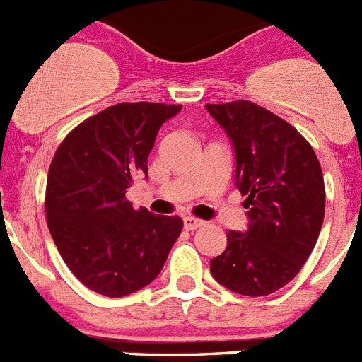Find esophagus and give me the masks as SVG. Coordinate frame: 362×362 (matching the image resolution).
Segmentation results:
<instances>
[{
  "label": "esophagus",
  "mask_w": 362,
  "mask_h": 362,
  "mask_svg": "<svg viewBox=\"0 0 362 362\" xmlns=\"http://www.w3.org/2000/svg\"><path fill=\"white\" fill-rule=\"evenodd\" d=\"M205 221L204 220H198V218L194 216H185L184 218V227L187 230H194V229H200L202 226H204Z\"/></svg>",
  "instance_id": "obj_1"
}]
</instances>
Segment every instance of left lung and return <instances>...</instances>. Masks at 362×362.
I'll return each instance as SVG.
<instances>
[{"label":"left lung","instance_id":"1","mask_svg":"<svg viewBox=\"0 0 362 362\" xmlns=\"http://www.w3.org/2000/svg\"><path fill=\"white\" fill-rule=\"evenodd\" d=\"M234 146L249 229L229 230L211 274L242 296H269L296 278L317 242L325 180L312 146L286 120L250 100L205 104Z\"/></svg>","mask_w":362,"mask_h":362}]
</instances>
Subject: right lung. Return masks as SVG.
Returning a JSON list of instances; mask_svg holds the SVG:
<instances>
[{
  "instance_id": "add662e5",
  "label": "right lung",
  "mask_w": 362,
  "mask_h": 362,
  "mask_svg": "<svg viewBox=\"0 0 362 362\" xmlns=\"http://www.w3.org/2000/svg\"><path fill=\"white\" fill-rule=\"evenodd\" d=\"M182 104L120 103L71 129L48 169V229L61 258L97 294L122 298L160 274L180 236L178 216L135 211L126 189Z\"/></svg>"
}]
</instances>
